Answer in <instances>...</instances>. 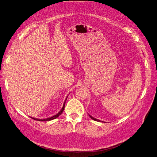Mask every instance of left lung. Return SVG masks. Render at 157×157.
I'll return each instance as SVG.
<instances>
[{
	"label": "left lung",
	"mask_w": 157,
	"mask_h": 157,
	"mask_svg": "<svg viewBox=\"0 0 157 157\" xmlns=\"http://www.w3.org/2000/svg\"><path fill=\"white\" fill-rule=\"evenodd\" d=\"M89 116L90 117V118L91 119H92L93 120H94V121H98V122H103V121H100V120H98V119H95V118H94L93 117H92L91 116H90V115H89Z\"/></svg>",
	"instance_id": "obj_1"
}]
</instances>
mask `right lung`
Masks as SVG:
<instances>
[{
    "label": "right lung",
    "mask_w": 157,
    "mask_h": 157,
    "mask_svg": "<svg viewBox=\"0 0 157 157\" xmlns=\"http://www.w3.org/2000/svg\"><path fill=\"white\" fill-rule=\"evenodd\" d=\"M67 97H67V98H66V100H65V101H64V104H63V107H62V109L59 111V112H58L56 115H55V116H52V117H48V118H47V119H36V118H33V117H31V118H32V119H33L34 120H36V121H52V120H54V119H56V118H57L63 112V110H64V107H65V103H66V100H67Z\"/></svg>",
    "instance_id": "right-lung-1"
}]
</instances>
